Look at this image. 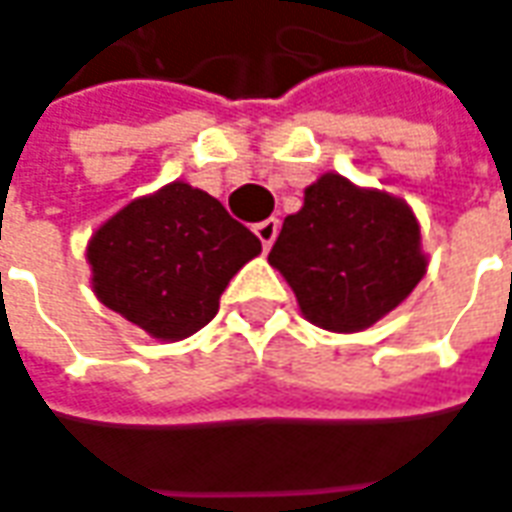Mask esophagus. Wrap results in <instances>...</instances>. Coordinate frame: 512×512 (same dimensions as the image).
<instances>
[{
	"mask_svg": "<svg viewBox=\"0 0 512 512\" xmlns=\"http://www.w3.org/2000/svg\"><path fill=\"white\" fill-rule=\"evenodd\" d=\"M278 228H281V223H278L275 217H269V220L257 223L255 234H257V240L263 243V249H269V246L275 243V237H278Z\"/></svg>",
	"mask_w": 512,
	"mask_h": 512,
	"instance_id": "1",
	"label": "esophagus"
}]
</instances>
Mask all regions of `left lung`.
Listing matches in <instances>:
<instances>
[{"instance_id": "left-lung-1", "label": "left lung", "mask_w": 512, "mask_h": 512, "mask_svg": "<svg viewBox=\"0 0 512 512\" xmlns=\"http://www.w3.org/2000/svg\"><path fill=\"white\" fill-rule=\"evenodd\" d=\"M307 321L333 333L376 324L426 275L420 226L403 199L324 173L269 252Z\"/></svg>"}]
</instances>
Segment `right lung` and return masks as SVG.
Wrapping results in <instances>:
<instances>
[{
    "label": "right lung",
    "mask_w": 512,
    "mask_h": 512,
    "mask_svg": "<svg viewBox=\"0 0 512 512\" xmlns=\"http://www.w3.org/2000/svg\"><path fill=\"white\" fill-rule=\"evenodd\" d=\"M257 255L255 234L188 182L133 199L86 246L98 301L162 342L205 327L228 281Z\"/></svg>",
    "instance_id": "1"
}]
</instances>
